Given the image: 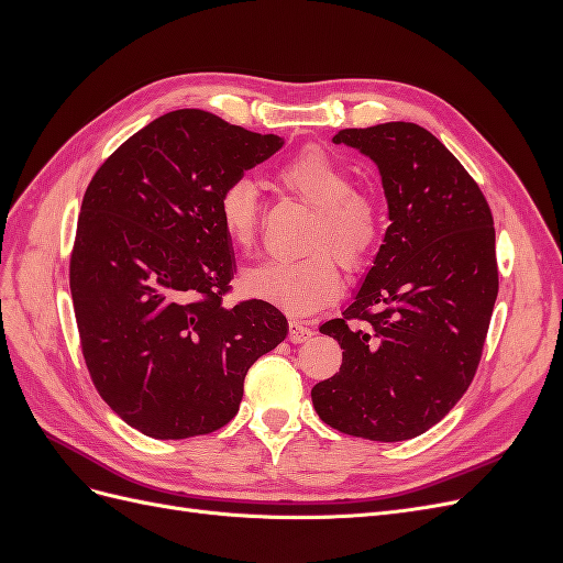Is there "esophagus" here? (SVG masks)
<instances>
[{"mask_svg":"<svg viewBox=\"0 0 563 563\" xmlns=\"http://www.w3.org/2000/svg\"><path fill=\"white\" fill-rule=\"evenodd\" d=\"M308 338H312V329L308 323H302L298 319L288 323V340H291V343H305Z\"/></svg>","mask_w":563,"mask_h":563,"instance_id":"esophagus-1","label":"esophagus"}]
</instances>
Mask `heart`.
Returning a JSON list of instances; mask_svg holds the SVG:
<instances>
[{
  "mask_svg": "<svg viewBox=\"0 0 563 563\" xmlns=\"http://www.w3.org/2000/svg\"><path fill=\"white\" fill-rule=\"evenodd\" d=\"M288 192L314 211V223L305 240L310 255L300 261H269L251 267L244 288L261 300L294 314L314 312L340 294V272L356 267L376 249L383 218L378 203L354 192V180L323 150H305L288 159L277 174ZM218 218L230 240L251 246L258 234L261 192L249 178L230 180L218 197Z\"/></svg>",
  "mask_w": 563,
  "mask_h": 563,
  "instance_id": "1",
  "label": "heart"
}]
</instances>
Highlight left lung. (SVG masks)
Segmentation results:
<instances>
[{
	"mask_svg": "<svg viewBox=\"0 0 563 563\" xmlns=\"http://www.w3.org/2000/svg\"><path fill=\"white\" fill-rule=\"evenodd\" d=\"M376 162L389 228L343 317L319 331L343 364L312 387L319 418L371 441L428 432L465 395L498 298L488 201L439 139L411 122L343 129Z\"/></svg>",
	"mask_w": 563,
	"mask_h": 563,
	"instance_id": "obj_1",
	"label": "left lung"
}]
</instances>
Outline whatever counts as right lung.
Returning a JSON list of instances; mask_svg holds the SVG:
<instances>
[{
    "mask_svg": "<svg viewBox=\"0 0 563 563\" xmlns=\"http://www.w3.org/2000/svg\"><path fill=\"white\" fill-rule=\"evenodd\" d=\"M284 145L203 110L157 117L119 145L81 201L70 291L98 395L133 430L187 439L228 424L253 362L288 333L265 300L225 308L223 187Z\"/></svg>",
    "mask_w": 563,
    "mask_h": 563,
    "instance_id": "obj_1",
    "label": "right lung"
}]
</instances>
